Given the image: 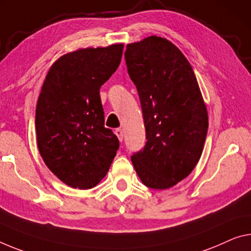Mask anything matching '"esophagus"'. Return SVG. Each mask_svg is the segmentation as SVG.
<instances>
[{"instance_id": "1", "label": "esophagus", "mask_w": 251, "mask_h": 251, "mask_svg": "<svg viewBox=\"0 0 251 251\" xmlns=\"http://www.w3.org/2000/svg\"><path fill=\"white\" fill-rule=\"evenodd\" d=\"M114 132H115V134H117L119 140L122 141L123 140V131L121 129H115Z\"/></svg>"}]
</instances>
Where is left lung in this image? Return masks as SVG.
I'll return each mask as SVG.
<instances>
[{"label":"left lung","instance_id":"1","mask_svg":"<svg viewBox=\"0 0 251 251\" xmlns=\"http://www.w3.org/2000/svg\"><path fill=\"white\" fill-rule=\"evenodd\" d=\"M125 57L147 139L131 161L146 186L166 190L199 163L209 126L205 104L192 66L171 41L148 37L126 46Z\"/></svg>","mask_w":251,"mask_h":251}]
</instances>
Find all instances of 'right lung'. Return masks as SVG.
Wrapping results in <instances>:
<instances>
[{"mask_svg": "<svg viewBox=\"0 0 251 251\" xmlns=\"http://www.w3.org/2000/svg\"><path fill=\"white\" fill-rule=\"evenodd\" d=\"M123 45L69 52L49 69L36 109L37 142L47 167L68 186L94 187L119 139L104 126L100 88L117 71Z\"/></svg>", "mask_w": 251, "mask_h": 251, "instance_id": "add662e5", "label": "right lung"}]
</instances>
